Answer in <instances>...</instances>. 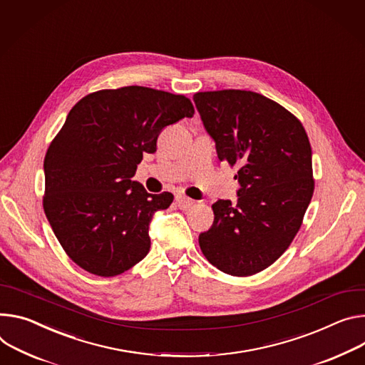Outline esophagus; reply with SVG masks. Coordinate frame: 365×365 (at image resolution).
Wrapping results in <instances>:
<instances>
[{
  "instance_id": "esophagus-1",
  "label": "esophagus",
  "mask_w": 365,
  "mask_h": 365,
  "mask_svg": "<svg viewBox=\"0 0 365 365\" xmlns=\"http://www.w3.org/2000/svg\"><path fill=\"white\" fill-rule=\"evenodd\" d=\"M176 204H178V207L180 210H187V208H190L193 205V201L190 200V197L179 193V195H176Z\"/></svg>"
}]
</instances>
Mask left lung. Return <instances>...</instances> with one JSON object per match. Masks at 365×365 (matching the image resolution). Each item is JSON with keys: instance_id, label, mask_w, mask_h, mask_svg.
Listing matches in <instances>:
<instances>
[{"instance_id": "left-lung-1", "label": "left lung", "mask_w": 365, "mask_h": 365, "mask_svg": "<svg viewBox=\"0 0 365 365\" xmlns=\"http://www.w3.org/2000/svg\"><path fill=\"white\" fill-rule=\"evenodd\" d=\"M220 161L239 165L237 205L212 204L214 224L200 247L217 269L255 275L288 249L314 190L312 147L303 123L279 103L247 90L193 94Z\"/></svg>"}]
</instances>
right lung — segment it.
Masks as SVG:
<instances>
[{"instance_id": "right-lung-1", "label": "right lung", "mask_w": 365, "mask_h": 365, "mask_svg": "<svg viewBox=\"0 0 365 365\" xmlns=\"http://www.w3.org/2000/svg\"><path fill=\"white\" fill-rule=\"evenodd\" d=\"M193 113L186 96L143 86L90 93L70 110L45 155L43 210L81 269L110 278L147 256L153 214L173 195L130 179L160 130Z\"/></svg>"}]
</instances>
